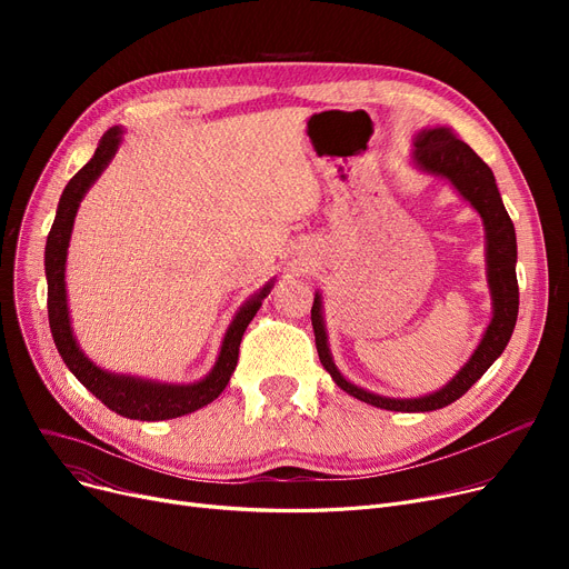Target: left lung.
<instances>
[{
    "mask_svg": "<svg viewBox=\"0 0 569 569\" xmlns=\"http://www.w3.org/2000/svg\"><path fill=\"white\" fill-rule=\"evenodd\" d=\"M415 161L420 168L442 174L450 179L457 191L480 212L487 226V264H489V288L493 297V318L487 327L482 343L472 352L470 362L447 382L440 392H433L422 399H387L371 395L362 387L348 382L335 367L330 348H327V335L320 313V295L313 297L311 322L316 332V348L320 365L332 376V380L350 397L371 403L385 410H401V412H429L445 408L461 399L470 387L485 376V371L498 360L510 341L517 313H519V283H517V234L515 223L507 214V209L500 200L496 177L491 168L477 157L472 149L459 140L447 129H429L422 131L415 140Z\"/></svg>",
    "mask_w": 569,
    "mask_h": 569,
    "instance_id": "8db88e82",
    "label": "left lung"
}]
</instances>
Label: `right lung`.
Segmentation results:
<instances>
[{"instance_id": "right-lung-1", "label": "right lung", "mask_w": 569, "mask_h": 569, "mask_svg": "<svg viewBox=\"0 0 569 569\" xmlns=\"http://www.w3.org/2000/svg\"><path fill=\"white\" fill-rule=\"evenodd\" d=\"M119 138H122V129H110L92 157V161L84 163L67 184L62 198L57 204V217L48 232L46 242V279H48V320L50 332L54 339V346L62 355L64 365L71 369V373L92 392L103 406L114 410L122 417H131V420L142 422H159V420H172V417H182L187 412H193L207 403H212L228 385L239 357V343H242L244 330L253 320L256 311L260 309L262 300L267 297L269 288L264 286L251 302H247L239 313L234 316L232 325L228 327L219 360L204 380L196 385H161L152 380H140L129 376H114L108 371H101L92 362L87 360L82 350L78 348L71 322H69V309H67V288H64V264H67V249L71 239L73 219L78 212V204L84 196V191L94 184V179L103 172V168L110 163V159L117 152Z\"/></svg>"}]
</instances>
